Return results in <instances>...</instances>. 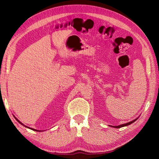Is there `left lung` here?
I'll list each match as a JSON object with an SVG mask.
<instances>
[{
    "mask_svg": "<svg viewBox=\"0 0 159 159\" xmlns=\"http://www.w3.org/2000/svg\"><path fill=\"white\" fill-rule=\"evenodd\" d=\"M137 119H134V120H133V121H131V122H129V123H125V124H123V125H118V126H111V127H115V128H121V127H125V126H127V125H131V124H132L133 122H134L136 121Z\"/></svg>",
    "mask_w": 159,
    "mask_h": 159,
    "instance_id": "obj_1",
    "label": "left lung"
}]
</instances>
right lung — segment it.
Listing matches in <instances>:
<instances>
[{
  "label": "right lung",
  "instance_id": "1",
  "mask_svg": "<svg viewBox=\"0 0 159 159\" xmlns=\"http://www.w3.org/2000/svg\"><path fill=\"white\" fill-rule=\"evenodd\" d=\"M14 118H15V119H16V121H18V123H20V124H21V125H23V126H25V127H27V128H29V129H32V130H34V131H38V130H36V129H32V128H30V127H27V126H26V125H24V124H23V123H21V122H20V121H19V120H18V119H16V117H14Z\"/></svg>",
  "mask_w": 159,
  "mask_h": 159
}]
</instances>
